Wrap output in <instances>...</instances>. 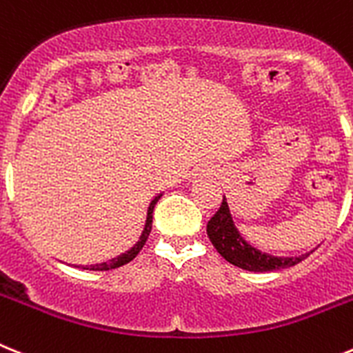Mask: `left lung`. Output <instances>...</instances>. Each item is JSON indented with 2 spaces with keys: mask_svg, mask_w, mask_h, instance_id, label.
<instances>
[{
  "mask_svg": "<svg viewBox=\"0 0 353 353\" xmlns=\"http://www.w3.org/2000/svg\"><path fill=\"white\" fill-rule=\"evenodd\" d=\"M207 236H209L214 248L218 250L219 255L225 261L246 271H261V273H264V271L284 270V268H291L294 264L302 263L303 259H307V255H309L273 257V255L263 254V252L255 250L254 246H250L239 236L237 228L234 227V221H232L230 210H228L225 196H223L218 212L214 214L210 221L207 223Z\"/></svg>",
  "mask_w": 353,
  "mask_h": 353,
  "instance_id": "obj_1",
  "label": "left lung"
}]
</instances>
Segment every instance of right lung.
<instances>
[{"label":"right lung","instance_id":"right-lung-1","mask_svg":"<svg viewBox=\"0 0 353 353\" xmlns=\"http://www.w3.org/2000/svg\"><path fill=\"white\" fill-rule=\"evenodd\" d=\"M161 196H155L148 207V218H146V225H144V230H143V236L141 239L137 241V245L134 246L132 250H128L126 254L119 255L117 259H112V261H108V263H101V264H94V266H83V270H92V271H108V270H114V268H119V266H125L126 263H130L132 259L137 257L141 250H143L144 243L148 241V236H150V232H152V221H153V209H155V203L159 201Z\"/></svg>","mask_w":353,"mask_h":353}]
</instances>
